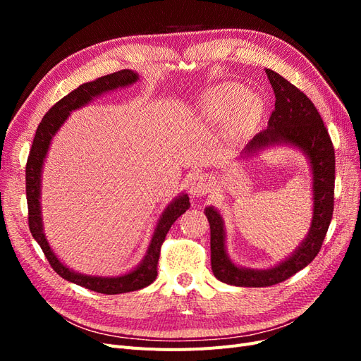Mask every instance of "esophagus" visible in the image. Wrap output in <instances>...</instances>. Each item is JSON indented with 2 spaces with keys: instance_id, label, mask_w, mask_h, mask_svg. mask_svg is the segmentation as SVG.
Returning a JSON list of instances; mask_svg holds the SVG:
<instances>
[{
  "instance_id": "obj_1",
  "label": "esophagus",
  "mask_w": 361,
  "mask_h": 361,
  "mask_svg": "<svg viewBox=\"0 0 361 361\" xmlns=\"http://www.w3.org/2000/svg\"><path fill=\"white\" fill-rule=\"evenodd\" d=\"M211 191V179L206 174L197 173L190 180V192L192 197H203Z\"/></svg>"
}]
</instances>
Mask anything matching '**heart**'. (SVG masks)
Wrapping results in <instances>:
<instances>
[{"label": "heart", "instance_id": "1", "mask_svg": "<svg viewBox=\"0 0 361 361\" xmlns=\"http://www.w3.org/2000/svg\"><path fill=\"white\" fill-rule=\"evenodd\" d=\"M244 89L238 84H220L215 85L209 92H206L202 99L203 113L209 120H223L232 112L231 126L236 130L244 129L259 111L257 97L247 94Z\"/></svg>", "mask_w": 361, "mask_h": 361}]
</instances>
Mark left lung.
<instances>
[{
  "label": "left lung",
  "instance_id": "1",
  "mask_svg": "<svg viewBox=\"0 0 361 361\" xmlns=\"http://www.w3.org/2000/svg\"><path fill=\"white\" fill-rule=\"evenodd\" d=\"M276 94V108L268 128L248 141L243 158L274 145H289L302 150L309 158L313 174V216L309 235L292 256L269 269H250L235 265L226 253L223 218L212 206L204 215L211 226V265L214 276L227 285L243 288H267L292 277L307 267L319 253L334 209V147L329 130L313 102L300 89L277 72L267 69Z\"/></svg>",
  "mask_w": 361,
  "mask_h": 361
}]
</instances>
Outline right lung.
Returning <instances> with one entry per match:
<instances>
[{"label": "right lung", "mask_w": 361, "mask_h": 361, "mask_svg": "<svg viewBox=\"0 0 361 361\" xmlns=\"http://www.w3.org/2000/svg\"><path fill=\"white\" fill-rule=\"evenodd\" d=\"M138 81V73L123 69L110 75L101 76L94 81L81 84L78 89H75L69 94H66L60 99L51 110L43 116L40 125L37 126L35 140L30 149V155L27 159L25 167V191H27V203H28V226L32 238L36 239L40 245L42 251L45 253L48 262L54 271L57 272L60 277L64 280L72 281L75 285L87 288L99 293L106 295H116V293H125L143 289L149 286L150 283L158 276V259L161 253V245L166 239L171 224L178 220V218L187 212L190 207V197L187 194H180L179 197L174 199L162 212L159 216V221L157 228L152 236V241L149 244L147 253L141 264L133 269L128 274L118 276V277H96V276H84L80 272H75L69 269L66 265H63L59 257L54 255L51 250L45 233H43V224H42V215H40V185H42V167L43 161L47 158L48 149L51 145L52 137L57 134L60 126L66 122V118L73 110L89 104L93 97L101 96L106 92H111L118 89V87H126Z\"/></svg>", "instance_id": "add662e5"}]
</instances>
